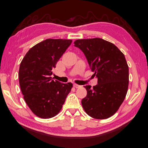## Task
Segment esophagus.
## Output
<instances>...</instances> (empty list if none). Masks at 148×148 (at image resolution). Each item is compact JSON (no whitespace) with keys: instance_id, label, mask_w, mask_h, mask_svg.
Returning a JSON list of instances; mask_svg holds the SVG:
<instances>
[{"instance_id":"1","label":"esophagus","mask_w":148,"mask_h":148,"mask_svg":"<svg viewBox=\"0 0 148 148\" xmlns=\"http://www.w3.org/2000/svg\"><path fill=\"white\" fill-rule=\"evenodd\" d=\"M74 87L76 88H79L81 87V86L77 85V84H74Z\"/></svg>"}]
</instances>
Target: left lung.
<instances>
[{
	"mask_svg": "<svg viewBox=\"0 0 148 148\" xmlns=\"http://www.w3.org/2000/svg\"><path fill=\"white\" fill-rule=\"evenodd\" d=\"M75 47L83 51L97 85L85 86L86 96L82 101L89 116L105 119L115 114L128 92L129 69L124 54L114 43L99 38L77 40Z\"/></svg>",
	"mask_w": 148,
	"mask_h": 148,
	"instance_id": "8db88e82",
	"label": "left lung"
}]
</instances>
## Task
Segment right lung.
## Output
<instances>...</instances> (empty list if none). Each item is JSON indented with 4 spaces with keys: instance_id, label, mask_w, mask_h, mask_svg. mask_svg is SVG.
<instances>
[{
    "instance_id": "obj_1",
    "label": "right lung",
    "mask_w": 148,
    "mask_h": 148,
    "mask_svg": "<svg viewBox=\"0 0 148 148\" xmlns=\"http://www.w3.org/2000/svg\"><path fill=\"white\" fill-rule=\"evenodd\" d=\"M72 42L43 40L31 48L20 63L18 78L24 99L33 114L40 118L56 116L72 88L71 83H62L51 77L58 61Z\"/></svg>"
}]
</instances>
